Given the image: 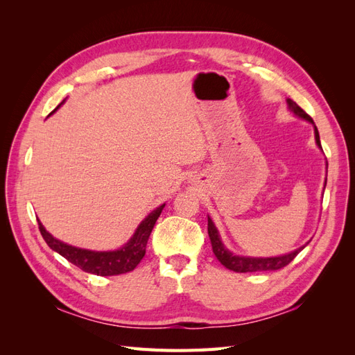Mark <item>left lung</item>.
Returning <instances> with one entry per match:
<instances>
[{
  "instance_id": "obj_1",
  "label": "left lung",
  "mask_w": 355,
  "mask_h": 355,
  "mask_svg": "<svg viewBox=\"0 0 355 355\" xmlns=\"http://www.w3.org/2000/svg\"><path fill=\"white\" fill-rule=\"evenodd\" d=\"M287 105H288V110L292 111L295 115L304 118V120L309 121L311 124H314L313 118H311L300 106L293 102L292 99H287ZM314 133H315V142L317 145L321 148L320 144V135L317 127L314 124ZM207 231H209V237L211 241V249L214 256L218 257V261L225 266L228 268V270L234 271V272H259V271H277V270H282L286 265H288L292 262L295 257L297 256V253L304 249L306 245L299 247L297 250L284 254V256H275V257H250V256H237L234 254L232 252H230L227 247L223 245L220 237H219V232L214 227V223L211 222V219L209 218V223H207Z\"/></svg>"
}]
</instances>
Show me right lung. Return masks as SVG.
Returning <instances> with one entry per match:
<instances>
[{"label":"right lung","instance_id":"add662e5","mask_svg":"<svg viewBox=\"0 0 355 355\" xmlns=\"http://www.w3.org/2000/svg\"><path fill=\"white\" fill-rule=\"evenodd\" d=\"M53 112H50V115ZM164 206L166 204H161L159 207H157L154 211L149 213L148 216L142 220V223L137 227L130 241H128L125 245H123L121 249L114 250V252H93V250H85V249H80V247H73V245L62 243L53 237L50 232H47L40 220H38V228L42 239L46 240L50 249L62 254L71 263L78 266L80 270L94 275H101V277L118 275V274H125V272L133 271L139 265V262L142 261V257L145 256V252H146V243H148L149 235H151L154 225L159 218V214L163 211Z\"/></svg>","mask_w":355,"mask_h":355}]
</instances>
